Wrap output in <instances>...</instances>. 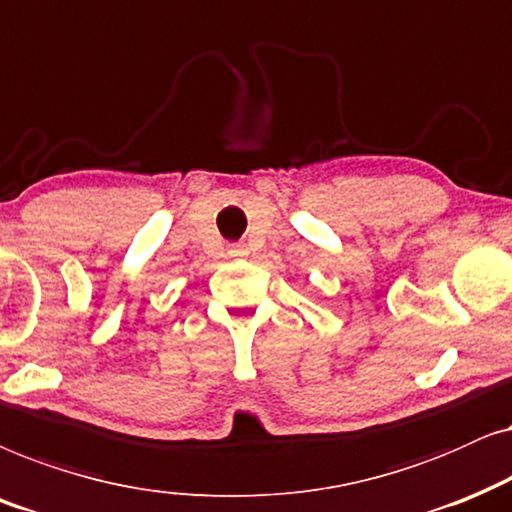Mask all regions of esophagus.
Here are the masks:
<instances>
[{"label":"esophagus","mask_w":512,"mask_h":512,"mask_svg":"<svg viewBox=\"0 0 512 512\" xmlns=\"http://www.w3.org/2000/svg\"><path fill=\"white\" fill-rule=\"evenodd\" d=\"M227 255H229V257H245V255H248V248H245V245H241V243L229 245Z\"/></svg>","instance_id":"obj_1"}]
</instances>
